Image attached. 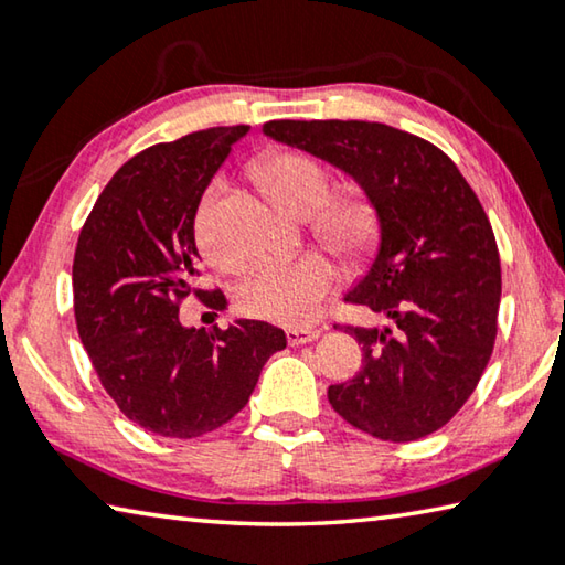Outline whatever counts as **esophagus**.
I'll return each mask as SVG.
<instances>
[{"mask_svg":"<svg viewBox=\"0 0 565 565\" xmlns=\"http://www.w3.org/2000/svg\"><path fill=\"white\" fill-rule=\"evenodd\" d=\"M321 333V329H286V341H289L291 347H301V343L317 341Z\"/></svg>","mask_w":565,"mask_h":565,"instance_id":"1","label":"esophagus"}]
</instances>
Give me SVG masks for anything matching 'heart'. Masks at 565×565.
Returning <instances> with one entry per match:
<instances>
[{
    "mask_svg": "<svg viewBox=\"0 0 565 565\" xmlns=\"http://www.w3.org/2000/svg\"><path fill=\"white\" fill-rule=\"evenodd\" d=\"M256 179L284 212L309 216L317 212V234L339 254L361 259L379 242V212L374 199L361 186H347L329 195V169L303 151H271L256 164ZM222 184L212 181L196 209L194 234L204 259L214 269L234 274L244 269V259L228 252L214 232L216 199ZM339 271L327 256L303 254L294 262L264 264L238 286L236 303L246 317L303 327L317 319L321 303L337 286Z\"/></svg>",
    "mask_w": 565,
    "mask_h": 565,
    "instance_id": "1",
    "label": "heart"
}]
</instances>
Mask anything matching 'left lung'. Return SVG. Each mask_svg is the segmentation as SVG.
<instances>
[{"label": "left lung", "instance_id": "8db88e82", "mask_svg": "<svg viewBox=\"0 0 565 565\" xmlns=\"http://www.w3.org/2000/svg\"><path fill=\"white\" fill-rule=\"evenodd\" d=\"M264 134L347 171L379 212V254L347 301L388 327H343L363 366L329 404L381 441L438 431L481 381L499 319V246L473 189L431 141L388 124L279 119Z\"/></svg>", "mask_w": 565, "mask_h": 565}]
</instances>
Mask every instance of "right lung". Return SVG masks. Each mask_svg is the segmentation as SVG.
<instances>
[{"mask_svg":"<svg viewBox=\"0 0 565 565\" xmlns=\"http://www.w3.org/2000/svg\"><path fill=\"white\" fill-rule=\"evenodd\" d=\"M246 131L212 127L139 151L104 186L76 242V331L114 404L157 436L224 426L248 404L271 353L286 349V333L266 321L209 331L179 321L189 294L212 309L226 301L199 289L194 216Z\"/></svg>","mask_w":565,"mask_h":565,"instance_id":"right-lung-1","label":"right lung"}]
</instances>
